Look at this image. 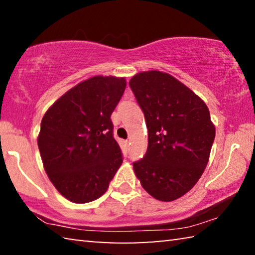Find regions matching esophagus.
Segmentation results:
<instances>
[{
  "label": "esophagus",
  "mask_w": 255,
  "mask_h": 255,
  "mask_svg": "<svg viewBox=\"0 0 255 255\" xmlns=\"http://www.w3.org/2000/svg\"><path fill=\"white\" fill-rule=\"evenodd\" d=\"M125 145H126V147L128 148L129 145H130V141H129V140H125Z\"/></svg>",
  "instance_id": "1"
}]
</instances>
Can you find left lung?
I'll use <instances>...</instances> for the list:
<instances>
[{
	"instance_id": "left-lung-1",
	"label": "left lung",
	"mask_w": 255,
	"mask_h": 255,
	"mask_svg": "<svg viewBox=\"0 0 255 255\" xmlns=\"http://www.w3.org/2000/svg\"><path fill=\"white\" fill-rule=\"evenodd\" d=\"M148 129L145 156L132 163L141 187L172 201L193 188L208 163L215 126L206 103L167 73H138L129 81Z\"/></svg>"
}]
</instances>
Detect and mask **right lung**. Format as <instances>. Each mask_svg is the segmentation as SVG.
<instances>
[{
  "label": "right lung",
  "mask_w": 255,
  "mask_h": 255,
  "mask_svg": "<svg viewBox=\"0 0 255 255\" xmlns=\"http://www.w3.org/2000/svg\"><path fill=\"white\" fill-rule=\"evenodd\" d=\"M125 89L124 77L93 76L60 97L41 120L38 147L45 171L72 202L100 198L122 165L110 117Z\"/></svg>",
  "instance_id": "right-lung-1"
}]
</instances>
